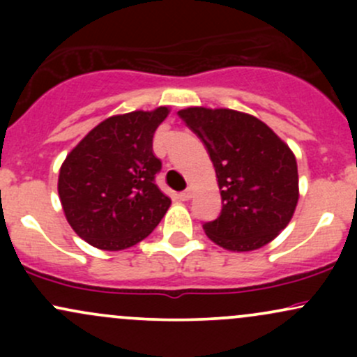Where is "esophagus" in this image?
<instances>
[{
	"label": "esophagus",
	"mask_w": 357,
	"mask_h": 357,
	"mask_svg": "<svg viewBox=\"0 0 357 357\" xmlns=\"http://www.w3.org/2000/svg\"><path fill=\"white\" fill-rule=\"evenodd\" d=\"M179 198L183 199V202H188V199L192 198V188L190 186L188 190H184L183 192H179Z\"/></svg>",
	"instance_id": "1"
}]
</instances>
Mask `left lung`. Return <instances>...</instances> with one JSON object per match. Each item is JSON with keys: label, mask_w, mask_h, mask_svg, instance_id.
<instances>
[{"label": "left lung", "mask_w": 357, "mask_h": 357, "mask_svg": "<svg viewBox=\"0 0 357 357\" xmlns=\"http://www.w3.org/2000/svg\"><path fill=\"white\" fill-rule=\"evenodd\" d=\"M178 114L215 166L223 208L203 225L208 238L230 252H252L275 240L298 202L292 149L265 122L240 110L188 107Z\"/></svg>", "instance_id": "1"}]
</instances>
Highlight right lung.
I'll return each instance as SVG.
<instances>
[{
  "mask_svg": "<svg viewBox=\"0 0 357 357\" xmlns=\"http://www.w3.org/2000/svg\"><path fill=\"white\" fill-rule=\"evenodd\" d=\"M169 107L107 117L67 154L59 196L72 230L92 247L119 252L149 236L171 198L154 183L161 161L153 137Z\"/></svg>",
  "mask_w": 357,
  "mask_h": 357,
  "instance_id": "right-lung-1",
  "label": "right lung"
}]
</instances>
